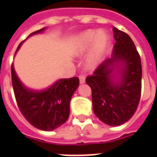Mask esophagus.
<instances>
[{
	"mask_svg": "<svg viewBox=\"0 0 157 157\" xmlns=\"http://www.w3.org/2000/svg\"><path fill=\"white\" fill-rule=\"evenodd\" d=\"M79 82L81 84H83V83H85L86 82V77L84 75H79Z\"/></svg>",
	"mask_w": 157,
	"mask_h": 157,
	"instance_id": "esophagus-1",
	"label": "esophagus"
}]
</instances>
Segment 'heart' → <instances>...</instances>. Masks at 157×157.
Masks as SVG:
<instances>
[{
  "label": "heart",
  "instance_id": "1",
  "mask_svg": "<svg viewBox=\"0 0 157 157\" xmlns=\"http://www.w3.org/2000/svg\"><path fill=\"white\" fill-rule=\"evenodd\" d=\"M110 44V39L104 30H88L75 37L73 52L75 55H82L90 51L86 59V66L89 69H94L103 61Z\"/></svg>",
  "mask_w": 157,
  "mask_h": 157
}]
</instances>
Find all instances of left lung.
Returning <instances> with one entry per match:
<instances>
[{"instance_id":"left-lung-1","label":"left lung","mask_w":157,"mask_h":157,"mask_svg":"<svg viewBox=\"0 0 157 157\" xmlns=\"http://www.w3.org/2000/svg\"><path fill=\"white\" fill-rule=\"evenodd\" d=\"M115 43L111 58L105 59L86 78L92 90L94 114L109 126H119L134 116L141 93V58L125 32L112 28Z\"/></svg>"}]
</instances>
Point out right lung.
I'll use <instances>...</instances> for the list:
<instances>
[{"mask_svg":"<svg viewBox=\"0 0 157 157\" xmlns=\"http://www.w3.org/2000/svg\"><path fill=\"white\" fill-rule=\"evenodd\" d=\"M45 27L28 36L41 33ZM22 41L18 46L20 48ZM12 82L19 110L33 127L41 130H52L67 121L70 113V101L79 84L77 77L62 78L44 90H34L25 86L12 65Z\"/></svg>","mask_w":157,"mask_h":157,"instance_id":"1","label":"right lung"}]
</instances>
